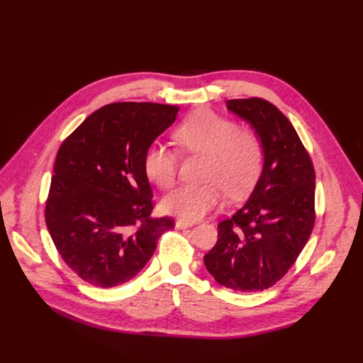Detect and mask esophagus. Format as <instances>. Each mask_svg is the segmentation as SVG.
<instances>
[{"label": "esophagus", "instance_id": "1", "mask_svg": "<svg viewBox=\"0 0 363 363\" xmlns=\"http://www.w3.org/2000/svg\"><path fill=\"white\" fill-rule=\"evenodd\" d=\"M192 225H194V221H189V219L179 218L177 221H175V227H177V228H188V227H192Z\"/></svg>", "mask_w": 363, "mask_h": 363}]
</instances>
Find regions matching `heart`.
I'll return each mask as SVG.
<instances>
[{
	"label": "heart",
	"instance_id": "1",
	"mask_svg": "<svg viewBox=\"0 0 363 363\" xmlns=\"http://www.w3.org/2000/svg\"><path fill=\"white\" fill-rule=\"evenodd\" d=\"M172 139L183 152L204 155V184H183L160 203L162 211L182 219H196L223 203L225 192L239 199L259 177L263 150L257 133L250 127H236L233 121L211 108H196L175 127ZM179 156L159 142L144 155L147 177L162 189L175 183Z\"/></svg>",
	"mask_w": 363,
	"mask_h": 363
}]
</instances>
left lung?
Returning <instances> with one entry per match:
<instances>
[{"instance_id": "obj_1", "label": "left lung", "mask_w": 363, "mask_h": 363, "mask_svg": "<svg viewBox=\"0 0 363 363\" xmlns=\"http://www.w3.org/2000/svg\"><path fill=\"white\" fill-rule=\"evenodd\" d=\"M227 108L255 128L263 168L247 203L218 224L204 265L225 288H271L294 265L315 224V171L295 128L262 98L228 100Z\"/></svg>"}]
</instances>
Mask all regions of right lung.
<instances>
[{
  "mask_svg": "<svg viewBox=\"0 0 363 363\" xmlns=\"http://www.w3.org/2000/svg\"><path fill=\"white\" fill-rule=\"evenodd\" d=\"M179 107L113 103L63 140L54 163L45 221L65 263L82 280L113 288L147 265L172 218H152L147 148Z\"/></svg>",
  "mask_w": 363,
  "mask_h": 363,
  "instance_id": "right-lung-1",
  "label": "right lung"
}]
</instances>
